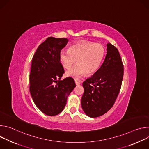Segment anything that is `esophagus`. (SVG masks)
Returning <instances> with one entry per match:
<instances>
[{"label":"esophagus","mask_w":149,"mask_h":149,"mask_svg":"<svg viewBox=\"0 0 149 149\" xmlns=\"http://www.w3.org/2000/svg\"><path fill=\"white\" fill-rule=\"evenodd\" d=\"M75 84L77 85H79L80 83H81V81H79V80H77V79H75Z\"/></svg>","instance_id":"1"}]
</instances>
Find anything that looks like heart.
<instances>
[{
	"label": "heart",
	"mask_w": 149,
	"mask_h": 149,
	"mask_svg": "<svg viewBox=\"0 0 149 149\" xmlns=\"http://www.w3.org/2000/svg\"><path fill=\"white\" fill-rule=\"evenodd\" d=\"M104 48L100 44L82 42L71 46L68 50L62 49L59 54V60L62 66L70 69L66 75L79 78L86 73L91 75L99 68L104 56Z\"/></svg>",
	"instance_id": "heart-1"
}]
</instances>
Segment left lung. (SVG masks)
I'll list each match as a JSON object with an SVG mask.
<instances>
[{
    "label": "left lung",
    "mask_w": 149,
    "mask_h": 149,
    "mask_svg": "<svg viewBox=\"0 0 149 149\" xmlns=\"http://www.w3.org/2000/svg\"><path fill=\"white\" fill-rule=\"evenodd\" d=\"M100 68L82 84V108L90 117H100L113 107L121 89L124 67L117 48L109 43Z\"/></svg>",
    "instance_id": "1"
}]
</instances>
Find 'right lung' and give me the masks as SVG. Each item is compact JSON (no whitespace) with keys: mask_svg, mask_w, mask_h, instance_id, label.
Masks as SVG:
<instances>
[{"mask_svg":"<svg viewBox=\"0 0 149 149\" xmlns=\"http://www.w3.org/2000/svg\"><path fill=\"white\" fill-rule=\"evenodd\" d=\"M68 41L66 38H47L32 59L30 93L36 107L49 116L62 112L68 96L76 86L72 78L61 80L64 69L59 62V54Z\"/></svg>","mask_w":149,"mask_h":149,"instance_id":"add662e5","label":"right lung"}]
</instances>
